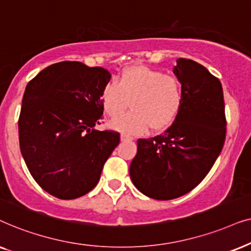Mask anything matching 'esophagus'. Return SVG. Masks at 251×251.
<instances>
[{"mask_svg": "<svg viewBox=\"0 0 251 251\" xmlns=\"http://www.w3.org/2000/svg\"><path fill=\"white\" fill-rule=\"evenodd\" d=\"M120 140H122V141H132L133 140V138L132 136H129V135H127V134H123L120 135Z\"/></svg>", "mask_w": 251, "mask_h": 251, "instance_id": "obj_1", "label": "esophagus"}]
</instances>
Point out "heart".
Segmentation results:
<instances>
[{
    "label": "heart",
    "instance_id": "heart-1",
    "mask_svg": "<svg viewBox=\"0 0 251 251\" xmlns=\"http://www.w3.org/2000/svg\"><path fill=\"white\" fill-rule=\"evenodd\" d=\"M131 102L133 110L120 115ZM103 110L115 118L111 127L117 131L139 134L148 126L158 131L169 126L183 103V88L176 76L166 75L148 66H131L119 75L118 83H108L101 95Z\"/></svg>",
    "mask_w": 251,
    "mask_h": 251
}]
</instances>
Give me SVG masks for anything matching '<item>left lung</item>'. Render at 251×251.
<instances>
[{
	"mask_svg": "<svg viewBox=\"0 0 251 251\" xmlns=\"http://www.w3.org/2000/svg\"><path fill=\"white\" fill-rule=\"evenodd\" d=\"M173 73L183 103L164 133L138 140L129 166L136 188L153 200H173L195 188L218 158L226 136L222 83L204 66L179 58Z\"/></svg>",
	"mask_w": 251,
	"mask_h": 251,
	"instance_id": "left-lung-1",
	"label": "left lung"
}]
</instances>
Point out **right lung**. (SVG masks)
Listing matches in <instances>:
<instances>
[{"mask_svg":"<svg viewBox=\"0 0 251 251\" xmlns=\"http://www.w3.org/2000/svg\"><path fill=\"white\" fill-rule=\"evenodd\" d=\"M110 79L102 68L61 62L26 86L18 120L21 151L38 185L55 198L73 200L91 192L119 145V133L95 128Z\"/></svg>","mask_w":251,"mask_h":251,"instance_id":"add662e5","label":"right lung"}]
</instances>
